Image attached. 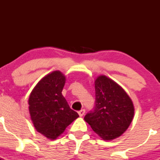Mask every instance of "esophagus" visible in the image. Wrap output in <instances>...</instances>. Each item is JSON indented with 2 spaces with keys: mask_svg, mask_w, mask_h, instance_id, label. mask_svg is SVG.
<instances>
[{
  "mask_svg": "<svg viewBox=\"0 0 160 160\" xmlns=\"http://www.w3.org/2000/svg\"><path fill=\"white\" fill-rule=\"evenodd\" d=\"M78 114H79V115L80 116V117H82V116L84 115V114H85V110H84V109H82V110H80V111H79Z\"/></svg>",
  "mask_w": 160,
  "mask_h": 160,
  "instance_id": "obj_1",
  "label": "esophagus"
}]
</instances>
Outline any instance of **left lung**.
I'll list each match as a JSON object with an SVG mask.
<instances>
[{
  "instance_id": "1",
  "label": "left lung",
  "mask_w": 160,
  "mask_h": 160,
  "mask_svg": "<svg viewBox=\"0 0 160 160\" xmlns=\"http://www.w3.org/2000/svg\"><path fill=\"white\" fill-rule=\"evenodd\" d=\"M94 87V110L84 120L102 139L111 141L120 137L132 123L133 102L120 85L106 76L97 77Z\"/></svg>"
}]
</instances>
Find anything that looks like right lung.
<instances>
[{
	"label": "right lung",
	"mask_w": 160,
	"mask_h": 160,
	"mask_svg": "<svg viewBox=\"0 0 160 160\" xmlns=\"http://www.w3.org/2000/svg\"><path fill=\"white\" fill-rule=\"evenodd\" d=\"M66 77L56 70L45 76L35 85L28 98V110L36 131L55 140L79 117L62 94Z\"/></svg>",
	"instance_id": "right-lung-1"
}]
</instances>
